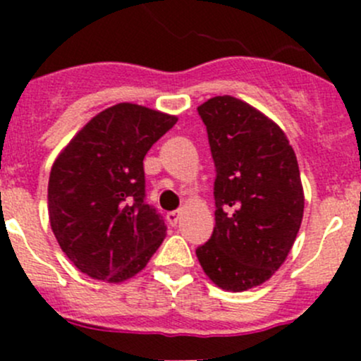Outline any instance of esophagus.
Listing matches in <instances>:
<instances>
[{
    "mask_svg": "<svg viewBox=\"0 0 361 361\" xmlns=\"http://www.w3.org/2000/svg\"><path fill=\"white\" fill-rule=\"evenodd\" d=\"M180 214H181V209H176V211H171V213H167L166 218L171 225H176L178 220H180Z\"/></svg>",
    "mask_w": 361,
    "mask_h": 361,
    "instance_id": "34e87169",
    "label": "esophagus"
}]
</instances>
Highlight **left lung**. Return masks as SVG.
Returning <instances> with one entry per match:
<instances>
[{"instance_id": "8db88e82", "label": "left lung", "mask_w": 361, "mask_h": 361, "mask_svg": "<svg viewBox=\"0 0 361 361\" xmlns=\"http://www.w3.org/2000/svg\"><path fill=\"white\" fill-rule=\"evenodd\" d=\"M216 167L214 224L195 250L227 292L262 285L283 265L304 216L297 157L281 127L251 104L216 96L197 108Z\"/></svg>"}]
</instances>
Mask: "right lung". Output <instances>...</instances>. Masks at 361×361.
Instances as JSON below:
<instances>
[{
  "label": "right lung",
  "mask_w": 361,
  "mask_h": 361,
  "mask_svg": "<svg viewBox=\"0 0 361 361\" xmlns=\"http://www.w3.org/2000/svg\"><path fill=\"white\" fill-rule=\"evenodd\" d=\"M176 122L118 103L90 118L57 155L49 178L50 227L80 272L122 283L162 245L167 227L145 202L143 159Z\"/></svg>",
  "instance_id": "right-lung-1"
}]
</instances>
